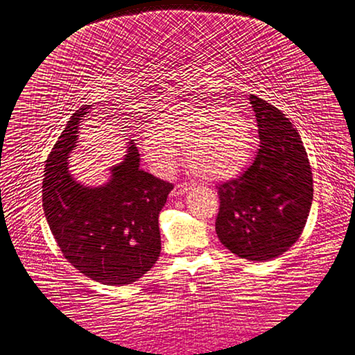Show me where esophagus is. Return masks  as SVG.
Segmentation results:
<instances>
[{
    "mask_svg": "<svg viewBox=\"0 0 355 355\" xmlns=\"http://www.w3.org/2000/svg\"><path fill=\"white\" fill-rule=\"evenodd\" d=\"M190 190V184H186V182H182V184L175 186L174 191H173V196H184V194Z\"/></svg>",
    "mask_w": 355,
    "mask_h": 355,
    "instance_id": "34e87169",
    "label": "esophagus"
}]
</instances>
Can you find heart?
I'll list each match as a JSON object with an SVG mask.
<instances>
[{"instance_id":"1","label":"heart","mask_w":355,"mask_h":355,"mask_svg":"<svg viewBox=\"0 0 355 355\" xmlns=\"http://www.w3.org/2000/svg\"><path fill=\"white\" fill-rule=\"evenodd\" d=\"M254 125L233 106H199L171 110L143 137V153L156 173H173L178 148L194 174L223 180L236 174L252 148Z\"/></svg>"}]
</instances>
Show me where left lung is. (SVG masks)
<instances>
[{
    "mask_svg": "<svg viewBox=\"0 0 355 355\" xmlns=\"http://www.w3.org/2000/svg\"><path fill=\"white\" fill-rule=\"evenodd\" d=\"M259 134L254 164L218 186L215 232L232 254L266 262L300 239L313 202V174L292 122L266 100L250 96Z\"/></svg>",
    "mask_w": 355,
    "mask_h": 355,
    "instance_id": "obj_1",
    "label": "left lung"
}]
</instances>
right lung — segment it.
Segmentation results:
<instances>
[{"instance_id":"obj_1","label":"right lung","mask_w":355,"mask_h":355,"mask_svg":"<svg viewBox=\"0 0 355 355\" xmlns=\"http://www.w3.org/2000/svg\"><path fill=\"white\" fill-rule=\"evenodd\" d=\"M89 109L84 105L73 113L49 155L42 207L57 245L76 270L103 284L125 286L144 276L161 254L159 212L173 184L140 169L132 141L105 184L78 181L69 155Z\"/></svg>"}]
</instances>
